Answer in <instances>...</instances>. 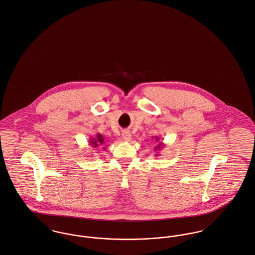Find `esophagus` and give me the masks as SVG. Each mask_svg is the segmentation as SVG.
<instances>
[{"mask_svg":"<svg viewBox=\"0 0 255 255\" xmlns=\"http://www.w3.org/2000/svg\"><path fill=\"white\" fill-rule=\"evenodd\" d=\"M122 136H123V138L125 139L126 141H130V140L132 139V135H131V133H130L129 130H125V131H123Z\"/></svg>","mask_w":255,"mask_h":255,"instance_id":"1","label":"esophagus"}]
</instances>
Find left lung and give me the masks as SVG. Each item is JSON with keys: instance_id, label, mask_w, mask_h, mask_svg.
I'll list each match as a JSON object with an SVG mask.
<instances>
[{"instance_id": "1", "label": "left lung", "mask_w": 255, "mask_h": 255, "mask_svg": "<svg viewBox=\"0 0 255 255\" xmlns=\"http://www.w3.org/2000/svg\"><path fill=\"white\" fill-rule=\"evenodd\" d=\"M152 138H154V137H152ZM155 140H156L159 144H157V146L154 148V150L157 152V153H156V156H159V155H160V154H159V151L162 150V148H163V146H164V144H163L162 142H159L160 138H159L158 136H155Z\"/></svg>"}]
</instances>
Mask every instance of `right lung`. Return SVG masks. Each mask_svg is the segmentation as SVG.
Listing matches in <instances>:
<instances>
[{
    "instance_id": "obj_1",
    "label": "right lung",
    "mask_w": 255,
    "mask_h": 255,
    "mask_svg": "<svg viewBox=\"0 0 255 255\" xmlns=\"http://www.w3.org/2000/svg\"><path fill=\"white\" fill-rule=\"evenodd\" d=\"M89 142H90V145L93 148H98L99 149V148L102 147V149H105L106 146H108L107 143H106V140L104 139V136L100 133H97L94 137H91ZM104 145L106 146L105 147H104Z\"/></svg>"
}]
</instances>
